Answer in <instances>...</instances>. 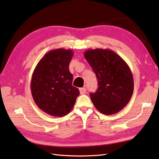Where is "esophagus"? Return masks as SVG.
<instances>
[{
    "mask_svg": "<svg viewBox=\"0 0 159 159\" xmlns=\"http://www.w3.org/2000/svg\"><path fill=\"white\" fill-rule=\"evenodd\" d=\"M79 91H80V94H84V93H86L87 89H86L85 87H81V88H79Z\"/></svg>",
    "mask_w": 159,
    "mask_h": 159,
    "instance_id": "1",
    "label": "esophagus"
}]
</instances>
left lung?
<instances>
[{"label": "left lung", "mask_w": 159, "mask_h": 159, "mask_svg": "<svg viewBox=\"0 0 159 159\" xmlns=\"http://www.w3.org/2000/svg\"><path fill=\"white\" fill-rule=\"evenodd\" d=\"M84 57L98 83L96 92L90 94L94 107L108 116L118 113L126 106L133 93L134 80L129 66L110 49H89Z\"/></svg>", "instance_id": "1"}]
</instances>
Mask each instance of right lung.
<instances>
[{
  "label": "right lung",
  "mask_w": 159,
  "mask_h": 159,
  "mask_svg": "<svg viewBox=\"0 0 159 159\" xmlns=\"http://www.w3.org/2000/svg\"><path fill=\"white\" fill-rule=\"evenodd\" d=\"M73 55L71 49L50 50L33 71V98L37 106L50 116L62 117L70 113L80 94L79 89L72 85L73 75L69 70Z\"/></svg>",
  "instance_id": "add662e5"
}]
</instances>
